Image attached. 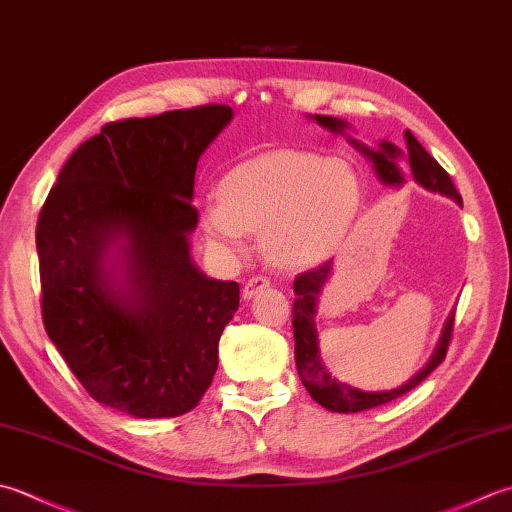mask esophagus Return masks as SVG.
<instances>
[{"mask_svg":"<svg viewBox=\"0 0 512 512\" xmlns=\"http://www.w3.org/2000/svg\"><path fill=\"white\" fill-rule=\"evenodd\" d=\"M270 286V279L268 277H262V275H255V277H250L248 282L244 284V290H242V297L244 299H253L259 290H264V288H268Z\"/></svg>","mask_w":512,"mask_h":512,"instance_id":"34e87169","label":"esophagus"}]
</instances>
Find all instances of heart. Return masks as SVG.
I'll return each instance as SVG.
<instances>
[{
  "label": "heart",
  "mask_w": 512,
  "mask_h": 512,
  "mask_svg": "<svg viewBox=\"0 0 512 512\" xmlns=\"http://www.w3.org/2000/svg\"><path fill=\"white\" fill-rule=\"evenodd\" d=\"M359 206L362 182L346 159L275 150L228 170L219 202L202 208V226L228 253L244 248L246 233H262L268 262L299 270L342 246Z\"/></svg>",
  "instance_id": "obj_1"
}]
</instances>
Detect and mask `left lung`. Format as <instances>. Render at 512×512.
Masks as SVG:
<instances>
[{"instance_id":"obj_1","label":"left lung","mask_w":512,"mask_h":512,"mask_svg":"<svg viewBox=\"0 0 512 512\" xmlns=\"http://www.w3.org/2000/svg\"><path fill=\"white\" fill-rule=\"evenodd\" d=\"M313 122H317L322 128L330 130V133L346 135L348 142L353 148H357L370 164H373L379 182L386 186L402 188L406 184V174L398 166L402 158L409 159L407 173L413 175L415 182L430 190V193H439L444 197L455 199V202L462 206V195L457 193L453 179L448 177L446 170L435 162V157L426 153V148L417 142L415 135L406 130V153H402L395 144L390 142H379L377 146H366L357 139L350 137L346 130L350 128L348 122L337 117L328 115H310ZM330 270H333V262H326L324 266L310 268L306 273L299 275L293 284L295 290V304H293V333H295V362H297V373L302 384L315 399L319 406L326 410H333V413H359V410H368L375 406H382L393 402V399L406 395L408 390L419 386L424 379L433 373V370L444 362L446 350L450 344V335H453V322H455V310L448 315L446 324L442 328V335H439V342L435 346V353L430 355L426 366L419 370L415 377H410L406 384L393 390H359L350 384L339 382L326 370L322 362V353H319V339H317V302L319 295H322L324 284L328 282Z\"/></svg>"}]
</instances>
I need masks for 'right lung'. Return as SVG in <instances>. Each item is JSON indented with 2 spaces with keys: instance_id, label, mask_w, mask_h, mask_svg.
<instances>
[{
  "instance_id": "1",
  "label": "right lung",
  "mask_w": 512,
  "mask_h": 512,
  "mask_svg": "<svg viewBox=\"0 0 512 512\" xmlns=\"http://www.w3.org/2000/svg\"><path fill=\"white\" fill-rule=\"evenodd\" d=\"M233 108L124 119L86 139L37 219L50 342L99 404L137 419L197 406L239 308L237 282L190 257L195 170Z\"/></svg>"
}]
</instances>
